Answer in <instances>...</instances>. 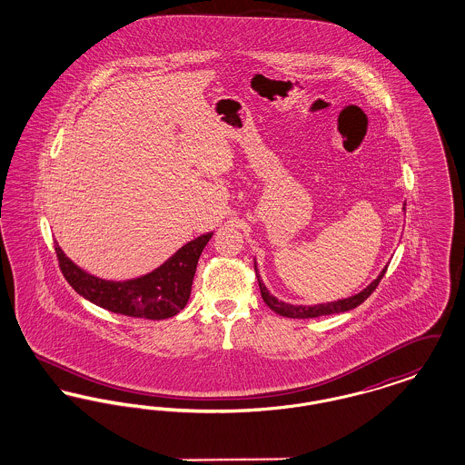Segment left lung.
I'll return each mask as SVG.
<instances>
[{
	"instance_id": "obj_1",
	"label": "left lung",
	"mask_w": 465,
	"mask_h": 465,
	"mask_svg": "<svg viewBox=\"0 0 465 465\" xmlns=\"http://www.w3.org/2000/svg\"><path fill=\"white\" fill-rule=\"evenodd\" d=\"M406 205V203H404ZM404 209V207H402ZM254 270H256V277H258V282H260V291H262V298L265 302L266 305L270 309L273 310L275 313L282 315V317H291V319H312V317H321V315H331V313H341V312H349V310L359 307L364 300H368V296L375 291L376 286L380 284L381 277L385 275L387 272V266L378 273L375 281L362 289L361 292H357L354 296H349V298H343V300H336V302H328V303H319V305H291L286 302H281L277 300L273 294H270V291L266 289L263 281L260 279V273H258V268L254 263Z\"/></svg>"
}]
</instances>
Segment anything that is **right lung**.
I'll list each match as a JSON object with an SVG mask.
<instances>
[{"label": "right lung", "mask_w": 465, "mask_h": 465, "mask_svg": "<svg viewBox=\"0 0 465 465\" xmlns=\"http://www.w3.org/2000/svg\"><path fill=\"white\" fill-rule=\"evenodd\" d=\"M211 233L184 243L176 254L153 272L131 281H104L74 265L55 242V252L63 275L80 296L101 309L141 319H169L186 307L195 270Z\"/></svg>", "instance_id": "add662e5"}]
</instances>
